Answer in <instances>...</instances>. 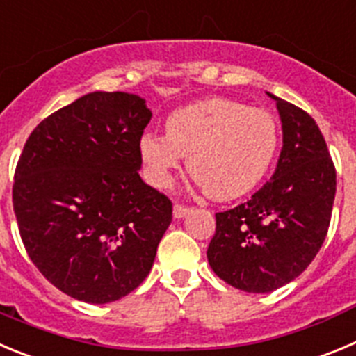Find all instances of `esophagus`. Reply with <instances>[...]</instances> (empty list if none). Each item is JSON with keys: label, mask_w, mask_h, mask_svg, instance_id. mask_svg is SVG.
I'll use <instances>...</instances> for the list:
<instances>
[{"label": "esophagus", "mask_w": 356, "mask_h": 356, "mask_svg": "<svg viewBox=\"0 0 356 356\" xmlns=\"http://www.w3.org/2000/svg\"><path fill=\"white\" fill-rule=\"evenodd\" d=\"M191 211V207H186V206H182V204H175L174 206V216L175 218H184L186 214L190 213Z\"/></svg>", "instance_id": "34e87169"}]
</instances>
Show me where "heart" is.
Segmentation results:
<instances>
[{
  "label": "heart",
  "mask_w": 356,
  "mask_h": 356,
  "mask_svg": "<svg viewBox=\"0 0 356 356\" xmlns=\"http://www.w3.org/2000/svg\"><path fill=\"white\" fill-rule=\"evenodd\" d=\"M166 136L145 133L138 152L147 179L170 186L186 158L188 172L214 200H234L257 188L278 150L273 115L227 97H211L168 115Z\"/></svg>",
  "instance_id": "heart-1"
}]
</instances>
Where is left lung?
<instances>
[{
	"label": "left lung",
	"instance_id": "8db88e82",
	"mask_svg": "<svg viewBox=\"0 0 356 356\" xmlns=\"http://www.w3.org/2000/svg\"><path fill=\"white\" fill-rule=\"evenodd\" d=\"M280 158L248 202L216 213L207 248L214 273L236 289L271 293L302 275L326 238L335 198V166L318 124L277 95Z\"/></svg>",
	"mask_w": 356,
	"mask_h": 356
}]
</instances>
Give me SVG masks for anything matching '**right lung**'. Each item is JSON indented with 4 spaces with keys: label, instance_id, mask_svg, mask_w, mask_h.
Wrapping results in <instances>:
<instances>
[{
    "label": "right lung",
    "instance_id": "obj_1",
    "mask_svg": "<svg viewBox=\"0 0 356 356\" xmlns=\"http://www.w3.org/2000/svg\"><path fill=\"white\" fill-rule=\"evenodd\" d=\"M152 111L127 92H92L26 140L12 200L31 262L62 293L117 302L145 280L172 202L142 181L138 143Z\"/></svg>",
    "mask_w": 356,
    "mask_h": 356
}]
</instances>
